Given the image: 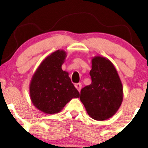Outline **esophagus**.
Masks as SVG:
<instances>
[{"mask_svg": "<svg viewBox=\"0 0 148 148\" xmlns=\"http://www.w3.org/2000/svg\"><path fill=\"white\" fill-rule=\"evenodd\" d=\"M81 86H81V83H79V84H75V88H76V89H77L79 91L81 90Z\"/></svg>", "mask_w": 148, "mask_h": 148, "instance_id": "esophagus-1", "label": "esophagus"}]
</instances>
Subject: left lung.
<instances>
[{"label":"left lung","instance_id":"left-lung-1","mask_svg":"<svg viewBox=\"0 0 148 148\" xmlns=\"http://www.w3.org/2000/svg\"><path fill=\"white\" fill-rule=\"evenodd\" d=\"M92 83L82 88L80 99L90 117L96 120L113 116L123 100V86L113 64L106 58L92 59Z\"/></svg>","mask_w":148,"mask_h":148}]
</instances>
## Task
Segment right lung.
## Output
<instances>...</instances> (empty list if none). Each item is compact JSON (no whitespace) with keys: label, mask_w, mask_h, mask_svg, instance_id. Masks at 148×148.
Masks as SVG:
<instances>
[{"label":"right lung","mask_w":148,"mask_h":148,"mask_svg":"<svg viewBox=\"0 0 148 148\" xmlns=\"http://www.w3.org/2000/svg\"><path fill=\"white\" fill-rule=\"evenodd\" d=\"M67 57L64 50H57L40 63L30 83L32 103L45 113L54 114L72 99L80 97L67 72L62 69Z\"/></svg>","instance_id":"obj_1"}]
</instances>
